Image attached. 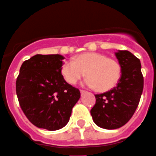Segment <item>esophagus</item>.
I'll list each match as a JSON object with an SVG mask.
<instances>
[{
	"instance_id": "esophagus-1",
	"label": "esophagus",
	"mask_w": 156,
	"mask_h": 156,
	"mask_svg": "<svg viewBox=\"0 0 156 156\" xmlns=\"http://www.w3.org/2000/svg\"><path fill=\"white\" fill-rule=\"evenodd\" d=\"M80 93H81L82 95H83L86 93V91H84V90H80Z\"/></svg>"
}]
</instances>
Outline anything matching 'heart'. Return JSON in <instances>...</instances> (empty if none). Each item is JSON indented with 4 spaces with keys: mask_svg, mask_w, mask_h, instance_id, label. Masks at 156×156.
Here are the masks:
<instances>
[{
    "mask_svg": "<svg viewBox=\"0 0 156 156\" xmlns=\"http://www.w3.org/2000/svg\"><path fill=\"white\" fill-rule=\"evenodd\" d=\"M61 73L69 84L77 83L85 74L88 78L85 84L106 92L114 88L121 77L120 64L99 52H84L78 55L74 60L65 61L61 67Z\"/></svg>",
    "mask_w": 156,
    "mask_h": 156,
    "instance_id": "obj_1",
    "label": "heart"
}]
</instances>
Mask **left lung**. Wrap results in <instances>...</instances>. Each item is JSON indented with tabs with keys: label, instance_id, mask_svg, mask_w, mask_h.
Here are the masks:
<instances>
[{
	"label": "left lung",
	"instance_id": "left-lung-1",
	"mask_svg": "<svg viewBox=\"0 0 156 156\" xmlns=\"http://www.w3.org/2000/svg\"><path fill=\"white\" fill-rule=\"evenodd\" d=\"M121 67V77L116 87L95 95L96 103L91 113L98 127L115 129L129 120L140 103L144 88L140 59L129 51L115 52Z\"/></svg>",
	"mask_w": 156,
	"mask_h": 156
}]
</instances>
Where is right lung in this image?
Here are the masks:
<instances>
[{
    "instance_id": "add662e5",
    "label": "right lung",
    "mask_w": 156,
    "mask_h": 156,
    "mask_svg": "<svg viewBox=\"0 0 156 156\" xmlns=\"http://www.w3.org/2000/svg\"><path fill=\"white\" fill-rule=\"evenodd\" d=\"M64 57L37 54L25 61L16 82L22 111L35 126L58 130L68 124L80 91L61 73Z\"/></svg>"
}]
</instances>
